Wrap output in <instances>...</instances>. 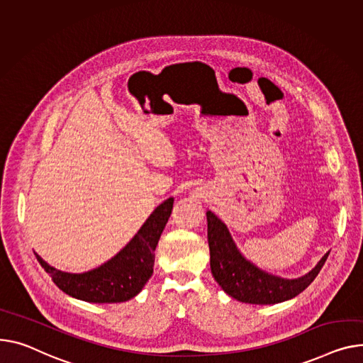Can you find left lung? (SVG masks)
I'll list each match as a JSON object with an SVG mask.
<instances>
[{
    "label": "left lung",
    "mask_w": 363,
    "mask_h": 363,
    "mask_svg": "<svg viewBox=\"0 0 363 363\" xmlns=\"http://www.w3.org/2000/svg\"><path fill=\"white\" fill-rule=\"evenodd\" d=\"M207 214V238L210 269L223 291L239 302L272 305L292 299L313 281L323 269L330 251L309 273L298 279H283L262 272L236 248L226 225L210 210Z\"/></svg>",
    "instance_id": "obj_1"
}]
</instances>
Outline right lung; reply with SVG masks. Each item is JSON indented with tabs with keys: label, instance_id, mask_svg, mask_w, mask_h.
<instances>
[{
	"label": "right lung",
	"instance_id": "1",
	"mask_svg": "<svg viewBox=\"0 0 363 363\" xmlns=\"http://www.w3.org/2000/svg\"><path fill=\"white\" fill-rule=\"evenodd\" d=\"M174 199L164 200L144 222L135 236L101 267L72 274L57 270L38 254L39 264L67 295L93 303L125 302L137 296L153 274L155 250L172 213Z\"/></svg>",
	"mask_w": 363,
	"mask_h": 363
}]
</instances>
